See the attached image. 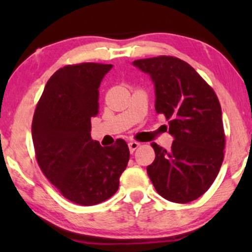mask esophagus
Instances as JSON below:
<instances>
[{
  "mask_svg": "<svg viewBox=\"0 0 252 252\" xmlns=\"http://www.w3.org/2000/svg\"><path fill=\"white\" fill-rule=\"evenodd\" d=\"M129 150H130V153H134L136 149L138 148V147H140V143L138 142H136V141H131V142H129Z\"/></svg>",
  "mask_w": 252,
  "mask_h": 252,
  "instance_id": "1",
  "label": "esophagus"
}]
</instances>
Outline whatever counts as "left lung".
Wrapping results in <instances>:
<instances>
[{
    "label": "left lung",
    "mask_w": 252,
    "mask_h": 252,
    "mask_svg": "<svg viewBox=\"0 0 252 252\" xmlns=\"http://www.w3.org/2000/svg\"><path fill=\"white\" fill-rule=\"evenodd\" d=\"M132 63L152 77L155 110L168 121L174 137L169 152L152 143L155 160L147 173L156 192L167 200H195L210 189L224 160L225 132L218 97L179 58L158 56Z\"/></svg>",
    "instance_id": "8db88e82"
}]
</instances>
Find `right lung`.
I'll list each match as a JSON object with an SVG mask.
<instances>
[{
    "instance_id": "1",
    "label": "right lung",
    "mask_w": 252,
    "mask_h": 252,
    "mask_svg": "<svg viewBox=\"0 0 252 252\" xmlns=\"http://www.w3.org/2000/svg\"><path fill=\"white\" fill-rule=\"evenodd\" d=\"M112 65L63 66L48 79L32 122L35 158L43 175L63 196L83 206L117 192L129 161L122 138L102 147L91 138V117L99 109V85Z\"/></svg>"
}]
</instances>
